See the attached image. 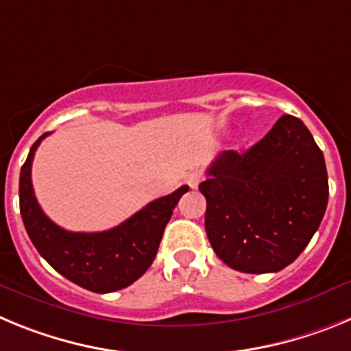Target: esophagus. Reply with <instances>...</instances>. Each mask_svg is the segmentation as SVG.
<instances>
[{
  "label": "esophagus",
  "mask_w": 351,
  "mask_h": 351,
  "mask_svg": "<svg viewBox=\"0 0 351 351\" xmlns=\"http://www.w3.org/2000/svg\"><path fill=\"white\" fill-rule=\"evenodd\" d=\"M202 179H204V173L195 170V172H190L188 176H186V184L190 186L191 190H195V188H198V184L202 182Z\"/></svg>",
  "instance_id": "esophagus-1"
}]
</instances>
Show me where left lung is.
Listing matches in <instances>:
<instances>
[{
	"mask_svg": "<svg viewBox=\"0 0 351 351\" xmlns=\"http://www.w3.org/2000/svg\"><path fill=\"white\" fill-rule=\"evenodd\" d=\"M198 190L216 255L247 274L278 272L308 246L327 209L324 153L299 117L281 116L244 153L223 151Z\"/></svg>",
	"mask_w": 351,
	"mask_h": 351,
	"instance_id": "left-lung-1",
	"label": "left lung"
}]
</instances>
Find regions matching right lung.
Returning a JSON list of instances; mask_svg holds the SVG:
<instances>
[{"instance_id":"add662e5","label":"right lung","mask_w":351,"mask_h":351,"mask_svg":"<svg viewBox=\"0 0 351 351\" xmlns=\"http://www.w3.org/2000/svg\"><path fill=\"white\" fill-rule=\"evenodd\" d=\"M42 137L31 145L21 169V216L40 255L71 283L95 293H108L137 281L153 263L161 235L179 198L190 190L181 186L173 193L149 202L132 218L105 232H68L45 216L31 184V163Z\"/></svg>"}]
</instances>
